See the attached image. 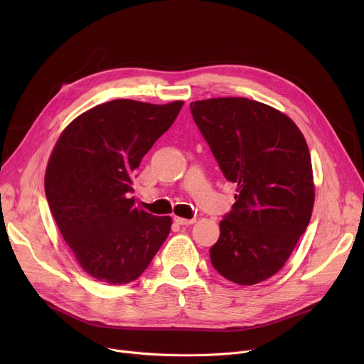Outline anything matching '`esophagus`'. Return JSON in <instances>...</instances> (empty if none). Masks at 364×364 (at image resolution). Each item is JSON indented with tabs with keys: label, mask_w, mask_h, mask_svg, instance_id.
<instances>
[{
	"label": "esophagus",
	"mask_w": 364,
	"mask_h": 364,
	"mask_svg": "<svg viewBox=\"0 0 364 364\" xmlns=\"http://www.w3.org/2000/svg\"><path fill=\"white\" fill-rule=\"evenodd\" d=\"M174 221L178 224V225H190V224H193L196 220L195 218H180V217H174Z\"/></svg>",
	"instance_id": "esophagus-1"
}]
</instances>
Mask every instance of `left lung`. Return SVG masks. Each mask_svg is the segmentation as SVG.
I'll list each match as a JSON object with an SVG mask.
<instances>
[{
	"label": "left lung",
	"mask_w": 364,
	"mask_h": 364,
	"mask_svg": "<svg viewBox=\"0 0 364 364\" xmlns=\"http://www.w3.org/2000/svg\"><path fill=\"white\" fill-rule=\"evenodd\" d=\"M224 177L237 184L232 211L209 250L227 280L251 286L276 274L307 228L314 183L310 150L295 122L245 97L190 103Z\"/></svg>",
	"instance_id": "8db88e82"
}]
</instances>
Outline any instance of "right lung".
Returning a JSON list of instances; mask_svg holds the SVG:
<instances>
[{
    "label": "right lung",
    "instance_id": "add662e5",
    "mask_svg": "<svg viewBox=\"0 0 364 364\" xmlns=\"http://www.w3.org/2000/svg\"><path fill=\"white\" fill-rule=\"evenodd\" d=\"M184 102L112 100L73 119L46 171V196L59 230L94 279H139L171 230L169 217L134 206V171L176 121Z\"/></svg>",
    "mask_w": 364,
    "mask_h": 364
}]
</instances>
